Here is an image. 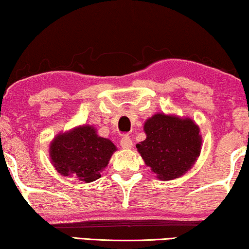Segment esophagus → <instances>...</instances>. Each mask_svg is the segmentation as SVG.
Instances as JSON below:
<instances>
[{"instance_id": "obj_1", "label": "esophagus", "mask_w": 249, "mask_h": 249, "mask_svg": "<svg viewBox=\"0 0 249 249\" xmlns=\"http://www.w3.org/2000/svg\"><path fill=\"white\" fill-rule=\"evenodd\" d=\"M120 145H121V147L124 148V149L131 148V147H132V141H131V138L129 137L128 135L124 136V137H122L121 141H120Z\"/></svg>"}]
</instances>
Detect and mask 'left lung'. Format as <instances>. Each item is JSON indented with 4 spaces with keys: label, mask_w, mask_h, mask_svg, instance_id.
I'll use <instances>...</instances> for the list:
<instances>
[{
    "label": "left lung",
    "mask_w": 249,
    "mask_h": 249,
    "mask_svg": "<svg viewBox=\"0 0 249 249\" xmlns=\"http://www.w3.org/2000/svg\"><path fill=\"white\" fill-rule=\"evenodd\" d=\"M144 130L146 139L136 147L159 179L179 178L195 164L202 136L192 119L156 113L146 120Z\"/></svg>",
    "instance_id": "8db88e82"
}]
</instances>
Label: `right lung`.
<instances>
[{"label":"right lung","instance_id":"add662e5","mask_svg":"<svg viewBox=\"0 0 249 249\" xmlns=\"http://www.w3.org/2000/svg\"><path fill=\"white\" fill-rule=\"evenodd\" d=\"M115 151L113 142L100 137L94 127L80 125L54 138L50 146V158L62 176L91 182L100 178Z\"/></svg>","mask_w":249,"mask_h":249}]
</instances>
